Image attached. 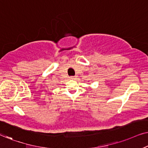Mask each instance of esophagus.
<instances>
[{"label":"esophagus","instance_id":"esophagus-1","mask_svg":"<svg viewBox=\"0 0 148 148\" xmlns=\"http://www.w3.org/2000/svg\"><path fill=\"white\" fill-rule=\"evenodd\" d=\"M70 78L71 80H75L76 78V76H70Z\"/></svg>","mask_w":148,"mask_h":148}]
</instances>
